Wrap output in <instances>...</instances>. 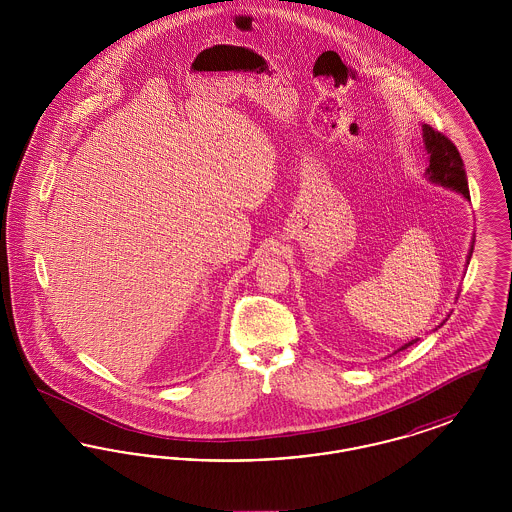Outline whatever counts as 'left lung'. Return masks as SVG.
I'll return each instance as SVG.
<instances>
[{"label": "left lung", "mask_w": 512, "mask_h": 512, "mask_svg": "<svg viewBox=\"0 0 512 512\" xmlns=\"http://www.w3.org/2000/svg\"><path fill=\"white\" fill-rule=\"evenodd\" d=\"M422 140H424V149L428 153V163H430L428 169H426V178L432 184H436V186H441V188H447V190H453V192L463 195L464 199L468 201L470 199V194H468V178H466V171H464V163L459 149L455 147V144L449 138H445L441 132L434 130L428 124H422ZM472 249H474V238H472V245H470L468 255H466V265L470 263ZM443 322L439 326H443ZM413 343H416V340L405 343L397 351L407 349Z\"/></svg>", "instance_id": "obj_1"}]
</instances>
